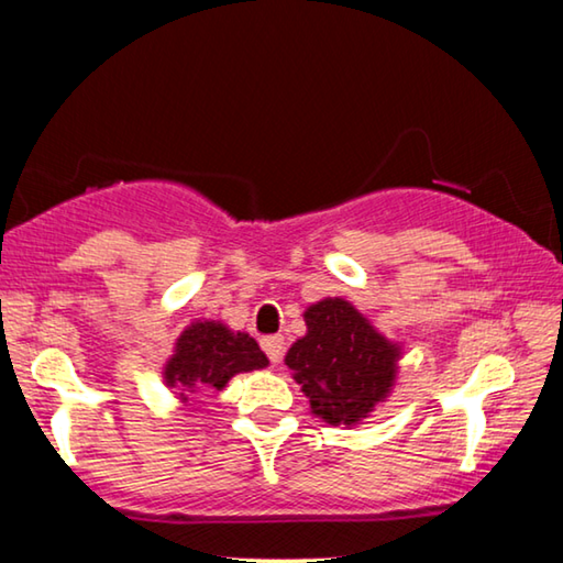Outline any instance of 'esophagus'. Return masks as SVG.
<instances>
[{
    "mask_svg": "<svg viewBox=\"0 0 563 563\" xmlns=\"http://www.w3.org/2000/svg\"><path fill=\"white\" fill-rule=\"evenodd\" d=\"M283 345H285V342H283L280 335H271V338H263L261 340V347H263L265 355H268V360L273 362V365H278V362H280Z\"/></svg>",
    "mask_w": 563,
    "mask_h": 563,
    "instance_id": "34e87169",
    "label": "esophagus"
}]
</instances>
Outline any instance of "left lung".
Returning <instances> with one entry per match:
<instances>
[{"mask_svg":"<svg viewBox=\"0 0 563 563\" xmlns=\"http://www.w3.org/2000/svg\"><path fill=\"white\" fill-rule=\"evenodd\" d=\"M308 332L292 342L285 365L328 424H357L385 402L397 377L399 352L355 305L325 298L305 310Z\"/></svg>","mask_w":563,"mask_h":563,"instance_id":"1","label":"left lung"}]
</instances>
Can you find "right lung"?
<instances>
[{
  "label": "right lung",
  "mask_w": 563,
  "mask_h": 563,
  "mask_svg": "<svg viewBox=\"0 0 563 563\" xmlns=\"http://www.w3.org/2000/svg\"><path fill=\"white\" fill-rule=\"evenodd\" d=\"M263 367H268V357L247 332H233L216 320H196L176 340L164 379L178 399L188 402L190 395L223 389L233 375Z\"/></svg>",
  "instance_id": "obj_1"
}]
</instances>
